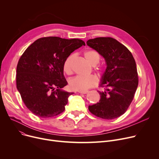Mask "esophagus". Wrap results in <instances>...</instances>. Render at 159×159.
Masks as SVG:
<instances>
[{
  "label": "esophagus",
  "mask_w": 159,
  "mask_h": 159,
  "mask_svg": "<svg viewBox=\"0 0 159 159\" xmlns=\"http://www.w3.org/2000/svg\"><path fill=\"white\" fill-rule=\"evenodd\" d=\"M89 92V91H79V93L81 94H86Z\"/></svg>",
  "instance_id": "1"
}]
</instances>
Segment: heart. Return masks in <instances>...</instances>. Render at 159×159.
Listing matches in <instances>:
<instances>
[{"label":"heart","instance_id":"obj_1","mask_svg":"<svg viewBox=\"0 0 159 159\" xmlns=\"http://www.w3.org/2000/svg\"><path fill=\"white\" fill-rule=\"evenodd\" d=\"M84 57L87 62L91 66H96L101 60L99 53L95 50H88L84 53ZM74 58L73 55L67 57L63 63V70L67 74L72 72V61ZM96 70L99 75L103 74L104 69L102 67L97 66ZM98 82L97 78L94 75L89 76H76L69 81V86L71 89L77 91H86L95 86Z\"/></svg>","mask_w":159,"mask_h":159}]
</instances>
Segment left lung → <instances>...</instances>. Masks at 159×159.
I'll use <instances>...</instances> for the list:
<instances>
[{"label":"left lung","mask_w":159,"mask_h":159,"mask_svg":"<svg viewBox=\"0 0 159 159\" xmlns=\"http://www.w3.org/2000/svg\"><path fill=\"white\" fill-rule=\"evenodd\" d=\"M86 44L102 55L107 65L98 91L101 99L89 106V111L104 119H114L126 111L137 90L139 79L135 61L129 50L111 37L89 39Z\"/></svg>","instance_id":"1"}]
</instances>
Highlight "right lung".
<instances>
[{
    "mask_svg": "<svg viewBox=\"0 0 159 159\" xmlns=\"http://www.w3.org/2000/svg\"><path fill=\"white\" fill-rule=\"evenodd\" d=\"M82 45L85 43L80 39L48 37L37 39L25 50L16 66V88L33 114L49 118L64 111L73 93L62 89L68 84L63 63Z\"/></svg>",
    "mask_w": 159,
    "mask_h": 159,
    "instance_id": "1",
    "label": "right lung"
}]
</instances>
